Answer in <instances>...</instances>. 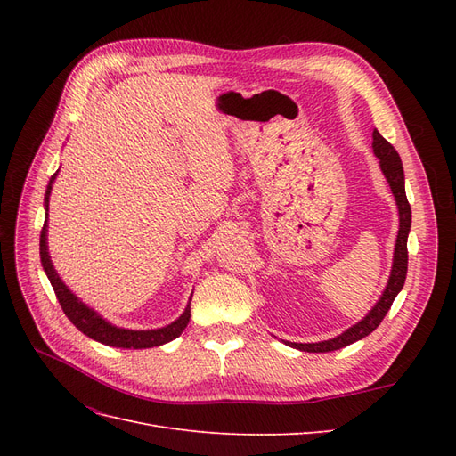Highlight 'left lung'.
Instances as JSON below:
<instances>
[{
    "label": "left lung",
    "instance_id": "left-lung-1",
    "mask_svg": "<svg viewBox=\"0 0 456 456\" xmlns=\"http://www.w3.org/2000/svg\"><path fill=\"white\" fill-rule=\"evenodd\" d=\"M372 150H375V156L380 159V169L388 181L392 194L395 198L397 209H399V232H397V241H395V251H394V266H392V273L388 285H386L384 293L380 297V300L377 302V306L369 312V315H365L360 323H355L354 327H350L348 330L337 338L330 340H323V342H315V344H297V342H287L289 346H293L297 350L302 352H333V350H340L348 344L362 340L363 337L370 335L375 330L380 322L384 320V315L388 314L394 298L397 297V293L403 289L405 278H407V236L411 230V205L407 201L405 196V176H403V165H402V158H399L397 150L384 139V136L379 131H372Z\"/></svg>",
    "mask_w": 456,
    "mask_h": 456
}]
</instances>
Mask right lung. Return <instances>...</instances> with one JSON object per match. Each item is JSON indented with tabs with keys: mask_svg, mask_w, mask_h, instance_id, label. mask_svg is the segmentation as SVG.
Listing matches in <instances>:
<instances>
[{
	"mask_svg": "<svg viewBox=\"0 0 456 456\" xmlns=\"http://www.w3.org/2000/svg\"><path fill=\"white\" fill-rule=\"evenodd\" d=\"M54 176H57V173L51 176V183L45 191V209H49V194H51V184L54 181ZM39 256L47 278L53 285V291L61 302L62 312L66 314L68 320H70L81 333L87 335L89 338H94L102 344H108V346H116V348H133V350L154 348L176 338L190 322V305L186 306L184 314L178 317L176 322L154 330H129V329H119L112 323L104 322L101 315H96V312L87 308L84 302L77 300V297H74L70 291H68V287L61 281L57 272H54L47 253V220L44 223V228H41V233H39Z\"/></svg>",
	"mask_w": 456,
	"mask_h": 456,
	"instance_id": "right-lung-1",
	"label": "right lung"
}]
</instances>
